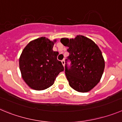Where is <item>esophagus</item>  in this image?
<instances>
[{"mask_svg": "<svg viewBox=\"0 0 122 122\" xmlns=\"http://www.w3.org/2000/svg\"><path fill=\"white\" fill-rule=\"evenodd\" d=\"M61 63H62V66H64V65H65V61H64V60H62V61H61Z\"/></svg>", "mask_w": 122, "mask_h": 122, "instance_id": "34e87169", "label": "esophagus"}]
</instances>
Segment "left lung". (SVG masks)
<instances>
[{"instance_id":"1","label":"left lung","mask_w":122,"mask_h":122,"mask_svg":"<svg viewBox=\"0 0 122 122\" xmlns=\"http://www.w3.org/2000/svg\"><path fill=\"white\" fill-rule=\"evenodd\" d=\"M61 43L67 47L71 61V69L66 66L65 73L69 86L79 92H87L98 84L105 69L104 58L98 46L83 35L75 38H62Z\"/></svg>"}]
</instances>
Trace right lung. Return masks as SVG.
I'll return each instance as SVG.
<instances>
[{
    "label": "right lung",
    "mask_w": 122,
    "mask_h": 122,
    "mask_svg": "<svg viewBox=\"0 0 122 122\" xmlns=\"http://www.w3.org/2000/svg\"><path fill=\"white\" fill-rule=\"evenodd\" d=\"M56 39L41 37L31 41L19 58V69L24 81L30 88L42 91L53 85L64 67L57 60L58 51L53 50Z\"/></svg>",
    "instance_id": "obj_1"
}]
</instances>
